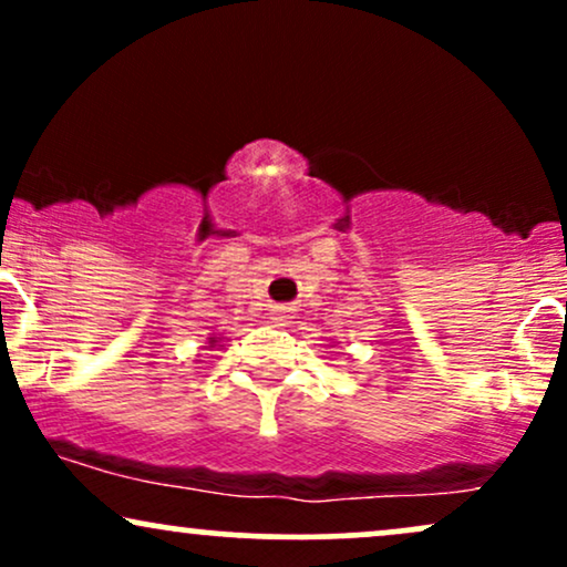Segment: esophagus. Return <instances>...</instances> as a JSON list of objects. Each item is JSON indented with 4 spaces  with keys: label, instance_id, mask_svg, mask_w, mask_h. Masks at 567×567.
Instances as JSON below:
<instances>
[{
    "label": "esophagus",
    "instance_id": "obj_1",
    "mask_svg": "<svg viewBox=\"0 0 567 567\" xmlns=\"http://www.w3.org/2000/svg\"><path fill=\"white\" fill-rule=\"evenodd\" d=\"M290 317H292L290 306H275V309H271V320L277 324H288Z\"/></svg>",
    "mask_w": 567,
    "mask_h": 567
}]
</instances>
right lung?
<instances>
[{"label":"right lung","instance_id":"right-lung-1","mask_svg":"<svg viewBox=\"0 0 567 567\" xmlns=\"http://www.w3.org/2000/svg\"><path fill=\"white\" fill-rule=\"evenodd\" d=\"M216 343H218V338H210V347H216Z\"/></svg>","mask_w":567,"mask_h":567}]
</instances>
